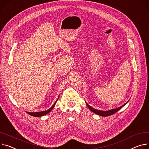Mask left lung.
Here are the masks:
<instances>
[{
    "instance_id": "left-lung-1",
    "label": "left lung",
    "mask_w": 149,
    "mask_h": 149,
    "mask_svg": "<svg viewBox=\"0 0 149 149\" xmlns=\"http://www.w3.org/2000/svg\"><path fill=\"white\" fill-rule=\"evenodd\" d=\"M128 101H127L126 103L123 105H122V106L118 107V108H116V109H111V110H107V111H102V110H97V109H95L94 108H93L92 107H91L89 104H88L86 102V104L87 105L88 107L90 109V110L92 111L93 112H94V113L97 114H98V115L100 116H110L111 115V114H113L115 113H116L118 111H119L120 109H121L127 103Z\"/></svg>"
}]
</instances>
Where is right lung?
<instances>
[{
  "instance_id": "1",
  "label": "right lung",
  "mask_w": 149,
  "mask_h": 149,
  "mask_svg": "<svg viewBox=\"0 0 149 149\" xmlns=\"http://www.w3.org/2000/svg\"><path fill=\"white\" fill-rule=\"evenodd\" d=\"M58 98H59V96H58V98H57L56 101L55 102V103L53 104V106H52L50 109H49L48 110H45V111H38V112H28V111H27V113L28 114H29L30 115H31V116H34V117H40V116H44V115H45V114H47L49 113L53 109V108L54 107V106H55V104H56V101H58Z\"/></svg>"
}]
</instances>
